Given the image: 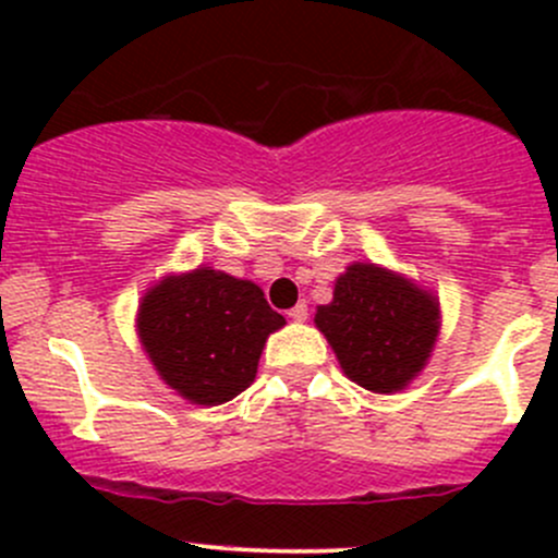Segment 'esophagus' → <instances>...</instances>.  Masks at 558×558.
Returning a JSON list of instances; mask_svg holds the SVG:
<instances>
[{"mask_svg":"<svg viewBox=\"0 0 558 558\" xmlns=\"http://www.w3.org/2000/svg\"><path fill=\"white\" fill-rule=\"evenodd\" d=\"M289 318H291V320H305V318H307V305H296V307H291V311H289Z\"/></svg>","mask_w":558,"mask_h":558,"instance_id":"1","label":"esophagus"}]
</instances>
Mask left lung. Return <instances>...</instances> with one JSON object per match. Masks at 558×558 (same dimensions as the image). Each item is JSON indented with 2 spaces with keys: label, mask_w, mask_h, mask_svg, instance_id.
<instances>
[{
  "label": "left lung",
  "mask_w": 558,
  "mask_h": 558,
  "mask_svg": "<svg viewBox=\"0 0 558 558\" xmlns=\"http://www.w3.org/2000/svg\"><path fill=\"white\" fill-rule=\"evenodd\" d=\"M313 320L345 378L367 391L397 393L418 378L435 351L440 300L402 272L353 262Z\"/></svg>",
  "instance_id": "left-lung-1"
}]
</instances>
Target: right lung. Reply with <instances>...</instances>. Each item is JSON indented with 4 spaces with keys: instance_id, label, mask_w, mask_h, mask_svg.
<instances>
[{
    "instance_id": "obj_1",
    "label": "right lung",
    "mask_w": 558,
    "mask_h": 558,
    "mask_svg": "<svg viewBox=\"0 0 558 558\" xmlns=\"http://www.w3.org/2000/svg\"><path fill=\"white\" fill-rule=\"evenodd\" d=\"M283 326L253 280L205 264L156 280L137 307V337L159 378L205 408L253 384L264 342Z\"/></svg>"
}]
</instances>
